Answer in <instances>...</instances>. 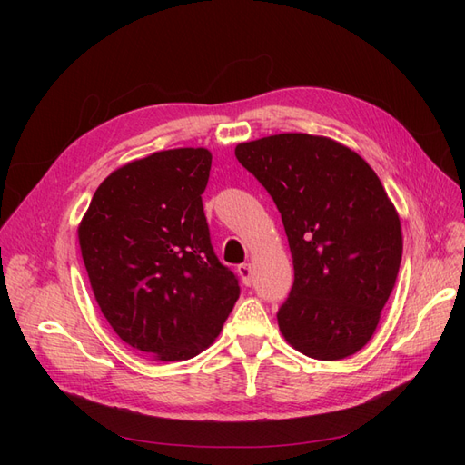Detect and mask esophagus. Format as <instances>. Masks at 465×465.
I'll use <instances>...</instances> for the list:
<instances>
[{"label": "esophagus", "instance_id": "1", "mask_svg": "<svg viewBox=\"0 0 465 465\" xmlns=\"http://www.w3.org/2000/svg\"><path fill=\"white\" fill-rule=\"evenodd\" d=\"M238 273H241L244 285L252 283V263H241V265H238Z\"/></svg>", "mask_w": 465, "mask_h": 465}]
</instances>
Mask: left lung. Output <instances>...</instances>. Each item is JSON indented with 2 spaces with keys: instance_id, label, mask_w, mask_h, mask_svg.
Masks as SVG:
<instances>
[{
  "instance_id": "8db88e82",
  "label": "left lung",
  "mask_w": 465,
  "mask_h": 465,
  "mask_svg": "<svg viewBox=\"0 0 465 465\" xmlns=\"http://www.w3.org/2000/svg\"><path fill=\"white\" fill-rule=\"evenodd\" d=\"M234 154L272 195L287 232L294 283L277 312L281 333L318 361L355 355L401 262V224L382 182L355 151L322 135H270Z\"/></svg>"
}]
</instances>
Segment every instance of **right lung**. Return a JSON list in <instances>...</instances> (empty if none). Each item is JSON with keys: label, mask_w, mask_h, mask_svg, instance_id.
Masks as SVG:
<instances>
[{"label": "right lung", "mask_w": 465, "mask_h": 465, "mask_svg": "<svg viewBox=\"0 0 465 465\" xmlns=\"http://www.w3.org/2000/svg\"><path fill=\"white\" fill-rule=\"evenodd\" d=\"M211 153H153L112 173L79 224L94 299L120 340L157 361L215 341L241 294L211 246L202 193Z\"/></svg>", "instance_id": "right-lung-1"}]
</instances>
